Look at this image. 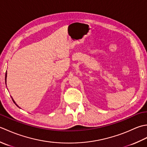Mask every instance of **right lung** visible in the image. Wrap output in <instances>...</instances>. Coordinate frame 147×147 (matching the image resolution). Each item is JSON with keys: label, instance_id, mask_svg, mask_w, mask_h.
Masks as SVG:
<instances>
[{"label": "right lung", "instance_id": "add662e5", "mask_svg": "<svg viewBox=\"0 0 147 147\" xmlns=\"http://www.w3.org/2000/svg\"><path fill=\"white\" fill-rule=\"evenodd\" d=\"M6 79H7V71H6V73H5V85H6ZM11 98H12V100H13V102H14V104H16V105L17 106H18V107H19V106L16 104V102H14V100H13V98H12V96H11Z\"/></svg>", "mask_w": 147, "mask_h": 147}]
</instances>
